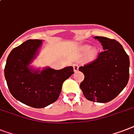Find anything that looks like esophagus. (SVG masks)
Segmentation results:
<instances>
[{
    "label": "esophagus",
    "instance_id": "34e87169",
    "mask_svg": "<svg viewBox=\"0 0 134 134\" xmlns=\"http://www.w3.org/2000/svg\"><path fill=\"white\" fill-rule=\"evenodd\" d=\"M73 67H74V72H76L78 70V67H79L78 64H74V65H73Z\"/></svg>",
    "mask_w": 134,
    "mask_h": 134
}]
</instances>
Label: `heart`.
<instances>
[{"label": "heart", "mask_w": 134, "mask_h": 134, "mask_svg": "<svg viewBox=\"0 0 134 134\" xmlns=\"http://www.w3.org/2000/svg\"><path fill=\"white\" fill-rule=\"evenodd\" d=\"M90 46L89 45H82V47H80V52L82 54H85L87 52V56L88 58L90 59H92L94 58L96 56H97L98 51L96 47H92V48H89Z\"/></svg>", "instance_id": "b5f03b06"}]
</instances>
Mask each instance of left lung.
Wrapping results in <instances>:
<instances>
[{"mask_svg":"<svg viewBox=\"0 0 134 134\" xmlns=\"http://www.w3.org/2000/svg\"><path fill=\"white\" fill-rule=\"evenodd\" d=\"M104 51L95 60L79 67L85 75L80 85L90 101L107 103L123 90L129 78V58L121 44L114 39L95 36Z\"/></svg>","mask_w":134,"mask_h":134,"instance_id":"obj_1","label":"left lung"}]
</instances>
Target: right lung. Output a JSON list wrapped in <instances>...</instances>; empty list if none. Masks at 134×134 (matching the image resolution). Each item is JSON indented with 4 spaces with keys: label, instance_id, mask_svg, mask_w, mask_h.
<instances>
[{
    "label": "right lung",
    "instance_id": "add662e5",
    "mask_svg": "<svg viewBox=\"0 0 134 134\" xmlns=\"http://www.w3.org/2000/svg\"><path fill=\"white\" fill-rule=\"evenodd\" d=\"M42 40H28L12 50L5 67L11 94L17 100L34 108H43L57 100L63 82L74 74L71 66L56 70L31 65L38 55Z\"/></svg>",
    "mask_w": 134,
    "mask_h": 134
}]
</instances>
